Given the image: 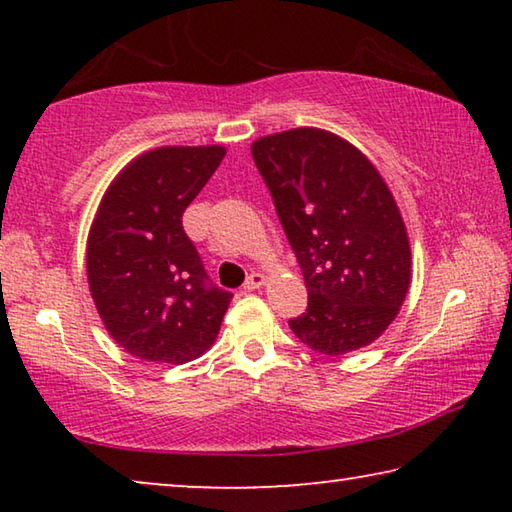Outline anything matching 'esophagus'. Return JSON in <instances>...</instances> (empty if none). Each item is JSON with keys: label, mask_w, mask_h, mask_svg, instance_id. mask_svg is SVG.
<instances>
[{"label": "esophagus", "mask_w": 512, "mask_h": 512, "mask_svg": "<svg viewBox=\"0 0 512 512\" xmlns=\"http://www.w3.org/2000/svg\"><path fill=\"white\" fill-rule=\"evenodd\" d=\"M264 282H266V277H264L262 273H250V275L246 277V282H244V289H246V291H255V289L262 287Z\"/></svg>", "instance_id": "obj_1"}]
</instances>
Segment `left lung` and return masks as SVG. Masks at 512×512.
I'll use <instances>...</instances> for the list:
<instances>
[{
	"mask_svg": "<svg viewBox=\"0 0 512 512\" xmlns=\"http://www.w3.org/2000/svg\"><path fill=\"white\" fill-rule=\"evenodd\" d=\"M253 160L298 257L307 311L289 327L339 357L393 323L411 284V246L391 189L366 155L323 128L259 137Z\"/></svg>",
	"mask_w": 512,
	"mask_h": 512,
	"instance_id": "left-lung-1",
	"label": "left lung"
}]
</instances>
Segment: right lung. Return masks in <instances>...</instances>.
Returning a JSON list of instances; mask_svg holds the SVG:
<instances>
[{
	"instance_id": "add662e5",
	"label": "right lung",
	"mask_w": 512,
	"mask_h": 512,
	"mask_svg": "<svg viewBox=\"0 0 512 512\" xmlns=\"http://www.w3.org/2000/svg\"><path fill=\"white\" fill-rule=\"evenodd\" d=\"M223 146H162L128 162L103 194L85 264L108 334L137 359L187 363L212 348L232 293L212 284L183 212Z\"/></svg>"
}]
</instances>
